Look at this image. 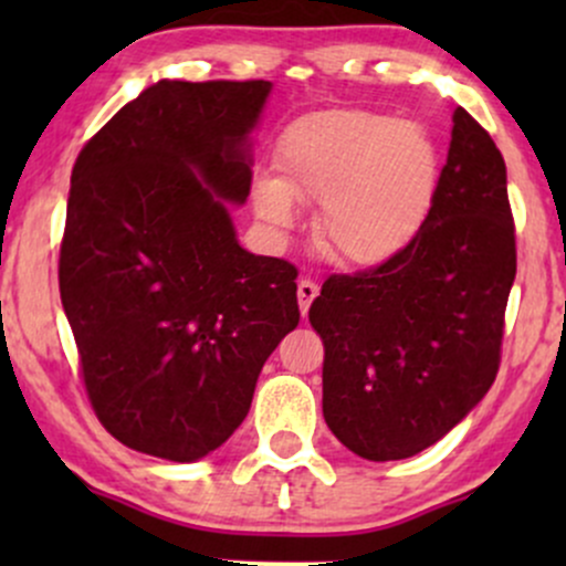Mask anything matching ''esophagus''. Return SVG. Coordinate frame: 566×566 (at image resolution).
Returning <instances> with one entry per match:
<instances>
[{
    "label": "esophagus",
    "mask_w": 566,
    "mask_h": 566,
    "mask_svg": "<svg viewBox=\"0 0 566 566\" xmlns=\"http://www.w3.org/2000/svg\"><path fill=\"white\" fill-rule=\"evenodd\" d=\"M316 295H319V287H316L311 279H301V282H297V303H301L303 316H308V308H311V303H314Z\"/></svg>",
    "instance_id": "34e87169"
}]
</instances>
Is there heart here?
<instances>
[{
    "instance_id": "heart-1",
    "label": "heart",
    "mask_w": 566,
    "mask_h": 566,
    "mask_svg": "<svg viewBox=\"0 0 566 566\" xmlns=\"http://www.w3.org/2000/svg\"><path fill=\"white\" fill-rule=\"evenodd\" d=\"M279 178L252 184V207L274 229L295 223V201L322 205L316 239L327 255L373 269L394 261L423 229L439 186L428 133L396 116L335 108L279 135Z\"/></svg>"
}]
</instances>
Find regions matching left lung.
I'll return each instance as SVG.
<instances>
[{"label": "left lung", "mask_w": 566, "mask_h": 566, "mask_svg": "<svg viewBox=\"0 0 566 566\" xmlns=\"http://www.w3.org/2000/svg\"><path fill=\"white\" fill-rule=\"evenodd\" d=\"M516 237L495 140L454 108L452 140L423 229L394 261L337 274L311 303L322 335V412L375 463L437 444L471 412L500 365Z\"/></svg>", "instance_id": "obj_1"}]
</instances>
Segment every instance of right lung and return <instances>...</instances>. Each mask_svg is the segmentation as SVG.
<instances>
[{"label": "right lung", "instance_id": "1", "mask_svg": "<svg viewBox=\"0 0 566 566\" xmlns=\"http://www.w3.org/2000/svg\"><path fill=\"white\" fill-rule=\"evenodd\" d=\"M269 93L159 80L76 157L61 301L90 405L129 450L175 463L218 450L301 322L295 265L247 252L229 207L250 197Z\"/></svg>", "mask_w": 566, "mask_h": 566}]
</instances>
